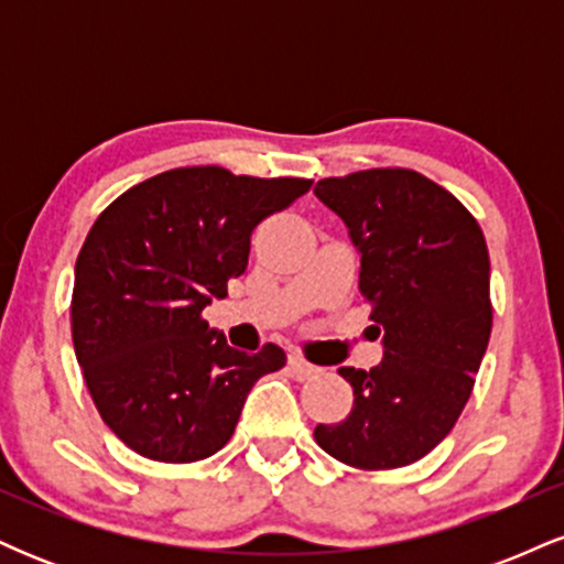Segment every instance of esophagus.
<instances>
[{
	"label": "esophagus",
	"mask_w": 564,
	"mask_h": 564,
	"mask_svg": "<svg viewBox=\"0 0 564 564\" xmlns=\"http://www.w3.org/2000/svg\"><path fill=\"white\" fill-rule=\"evenodd\" d=\"M289 368H291V373H294L296 379H313V377H318V373H321V368L307 364V360H304L300 352L289 355Z\"/></svg>",
	"instance_id": "esophagus-1"
}]
</instances>
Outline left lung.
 <instances>
[{
  "label": "left lung",
  "mask_w": 564,
  "mask_h": 564,
  "mask_svg": "<svg viewBox=\"0 0 564 564\" xmlns=\"http://www.w3.org/2000/svg\"><path fill=\"white\" fill-rule=\"evenodd\" d=\"M315 196L347 225L384 345L379 366L339 368L352 411L315 440L349 467H405L448 435L475 387L494 326L488 246L462 200L413 170L328 177Z\"/></svg>",
  "instance_id": "left-lung-1"
}]
</instances>
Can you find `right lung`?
<instances>
[{
    "label": "right lung",
    "instance_id": "obj_1",
    "mask_svg": "<svg viewBox=\"0 0 564 564\" xmlns=\"http://www.w3.org/2000/svg\"><path fill=\"white\" fill-rule=\"evenodd\" d=\"M310 185L185 166L129 187L95 219L74 270L70 332L102 422L134 453L212 456L254 381L286 364L278 345L230 347L200 310L246 270L251 230Z\"/></svg>",
    "mask_w": 564,
    "mask_h": 564
}]
</instances>
